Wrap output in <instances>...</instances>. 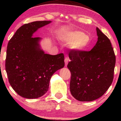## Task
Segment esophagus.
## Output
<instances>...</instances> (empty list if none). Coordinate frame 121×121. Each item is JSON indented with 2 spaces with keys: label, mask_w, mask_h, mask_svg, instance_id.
<instances>
[{
  "label": "esophagus",
  "mask_w": 121,
  "mask_h": 121,
  "mask_svg": "<svg viewBox=\"0 0 121 121\" xmlns=\"http://www.w3.org/2000/svg\"><path fill=\"white\" fill-rule=\"evenodd\" d=\"M69 61V59L68 57H65V60H64V61H65V66H66V65H68V63Z\"/></svg>",
  "instance_id": "1"
}]
</instances>
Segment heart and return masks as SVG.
I'll list each match as a JSON object with an SVG mask.
<instances>
[{"label": "heart", "mask_w": 121, "mask_h": 121, "mask_svg": "<svg viewBox=\"0 0 121 121\" xmlns=\"http://www.w3.org/2000/svg\"><path fill=\"white\" fill-rule=\"evenodd\" d=\"M65 40L71 47L76 51H81L87 48L90 44V39L84 33L80 31H72L66 35Z\"/></svg>", "instance_id": "b5f03b06"}]
</instances>
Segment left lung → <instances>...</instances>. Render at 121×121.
<instances>
[{
    "mask_svg": "<svg viewBox=\"0 0 121 121\" xmlns=\"http://www.w3.org/2000/svg\"><path fill=\"white\" fill-rule=\"evenodd\" d=\"M98 41L89 51L69 53L70 91L80 101L98 99L108 91L114 78L116 56L110 41L97 28Z\"/></svg>",
    "mask_w": 121,
    "mask_h": 121,
    "instance_id": "8db88e82",
    "label": "left lung"
}]
</instances>
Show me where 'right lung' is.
Returning <instances> with one entry per match:
<instances>
[{
  "instance_id": "1",
  "label": "right lung",
  "mask_w": 121,
  "mask_h": 121,
  "mask_svg": "<svg viewBox=\"0 0 121 121\" xmlns=\"http://www.w3.org/2000/svg\"><path fill=\"white\" fill-rule=\"evenodd\" d=\"M51 21L25 24L16 30L7 48L5 70L13 89L24 98H37L48 91L55 72L64 66L63 53L51 55L40 48V37H32Z\"/></svg>"
}]
</instances>
